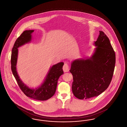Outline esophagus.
Instances as JSON below:
<instances>
[{
    "label": "esophagus",
    "instance_id": "1",
    "mask_svg": "<svg viewBox=\"0 0 127 127\" xmlns=\"http://www.w3.org/2000/svg\"><path fill=\"white\" fill-rule=\"evenodd\" d=\"M63 70L64 72H67L69 70V67L68 66V65L67 63H65L63 67Z\"/></svg>",
    "mask_w": 127,
    "mask_h": 127
}]
</instances>
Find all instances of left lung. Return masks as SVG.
Instances as JSON below:
<instances>
[{
  "label": "left lung",
  "mask_w": 127,
  "mask_h": 127,
  "mask_svg": "<svg viewBox=\"0 0 127 127\" xmlns=\"http://www.w3.org/2000/svg\"><path fill=\"white\" fill-rule=\"evenodd\" d=\"M94 44L96 47L91 57L76 60L71 64L73 93L80 99L100 95L108 88L113 75L116 56L109 38L99 31Z\"/></svg>",
  "instance_id": "obj_1"
}]
</instances>
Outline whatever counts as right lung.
I'll use <instances>...</instances> for the list:
<instances>
[{
    "instance_id": "right-lung-1",
    "label": "right lung",
    "mask_w": 127,
    "mask_h": 127,
    "mask_svg": "<svg viewBox=\"0 0 127 127\" xmlns=\"http://www.w3.org/2000/svg\"><path fill=\"white\" fill-rule=\"evenodd\" d=\"M34 30H25L15 41L12 48L11 57V70L20 89L28 97L38 100H46L54 95L56 91L58 80L64 72L62 69L63 62L53 65L49 69L43 83L38 88L31 89L26 86L19 78L17 71L18 48L31 40V34Z\"/></svg>"
}]
</instances>
